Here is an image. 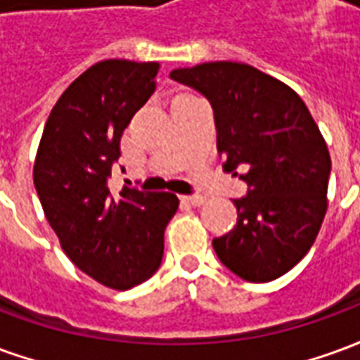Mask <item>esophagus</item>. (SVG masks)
Segmentation results:
<instances>
[{
	"label": "esophagus",
	"mask_w": 360,
	"mask_h": 360,
	"mask_svg": "<svg viewBox=\"0 0 360 360\" xmlns=\"http://www.w3.org/2000/svg\"><path fill=\"white\" fill-rule=\"evenodd\" d=\"M181 202L191 204V206H202L206 202V198L202 195H183L181 196Z\"/></svg>",
	"instance_id": "34e87169"
}]
</instances>
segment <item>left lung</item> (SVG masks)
Masks as SVG:
<instances>
[{
  "instance_id": "1",
  "label": "left lung",
  "mask_w": 360,
  "mask_h": 360,
  "mask_svg": "<svg viewBox=\"0 0 360 360\" xmlns=\"http://www.w3.org/2000/svg\"><path fill=\"white\" fill-rule=\"evenodd\" d=\"M208 98L224 169L249 193L233 200L237 226L212 245L239 278L283 276L312 247L328 210L330 152L301 96L247 63L212 61L169 73Z\"/></svg>"
}]
</instances>
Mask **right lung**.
Instances as JSON below:
<instances>
[{"label": "right lung", "instance_id": "add662e5", "mask_svg": "<svg viewBox=\"0 0 360 360\" xmlns=\"http://www.w3.org/2000/svg\"><path fill=\"white\" fill-rule=\"evenodd\" d=\"M160 63L105 59L75 79L53 105L34 162V187L61 249L111 289H131L164 257L172 193L108 187L121 134L156 90Z\"/></svg>", "mask_w": 360, "mask_h": 360}]
</instances>
